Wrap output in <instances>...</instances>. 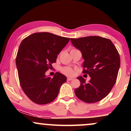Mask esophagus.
<instances>
[{"instance_id": "obj_1", "label": "esophagus", "mask_w": 131, "mask_h": 131, "mask_svg": "<svg viewBox=\"0 0 131 131\" xmlns=\"http://www.w3.org/2000/svg\"><path fill=\"white\" fill-rule=\"evenodd\" d=\"M73 78H70V77H69V78H67V80L68 81H71V80H73Z\"/></svg>"}]
</instances>
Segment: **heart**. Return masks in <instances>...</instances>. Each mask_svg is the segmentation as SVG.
I'll return each mask as SVG.
<instances>
[{"instance_id":"obj_1","label":"heart","mask_w":131,"mask_h":131,"mask_svg":"<svg viewBox=\"0 0 131 131\" xmlns=\"http://www.w3.org/2000/svg\"><path fill=\"white\" fill-rule=\"evenodd\" d=\"M61 72L67 76H72L74 74V70L70 67H65L61 69Z\"/></svg>"}]
</instances>
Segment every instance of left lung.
<instances>
[{
  "label": "left lung",
  "mask_w": 131,
  "mask_h": 131,
  "mask_svg": "<svg viewBox=\"0 0 131 131\" xmlns=\"http://www.w3.org/2000/svg\"><path fill=\"white\" fill-rule=\"evenodd\" d=\"M71 42L82 53L85 68L83 73L91 77L88 82L82 76L77 78L81 85L74 90L75 94L86 103L100 101L108 95L116 81L120 67L118 50L110 40L100 36L71 38Z\"/></svg>",
  "instance_id": "1"
}]
</instances>
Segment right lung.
<instances>
[{"mask_svg": "<svg viewBox=\"0 0 131 131\" xmlns=\"http://www.w3.org/2000/svg\"><path fill=\"white\" fill-rule=\"evenodd\" d=\"M70 39L50 32H37L21 42L16 58L19 83L25 94L34 103H50L67 81V77L58 72L53 78L45 73L56 62L58 55Z\"/></svg>", "mask_w": 131, "mask_h": 131, "instance_id": "obj_1", "label": "right lung"}]
</instances>
